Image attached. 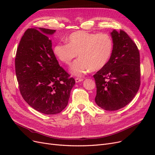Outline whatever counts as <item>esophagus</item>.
I'll return each instance as SVG.
<instances>
[{
  "label": "esophagus",
  "instance_id": "esophagus-1",
  "mask_svg": "<svg viewBox=\"0 0 155 155\" xmlns=\"http://www.w3.org/2000/svg\"><path fill=\"white\" fill-rule=\"evenodd\" d=\"M83 80V79H82V78H76V79H75V81H76V83H79V82H80V81H82Z\"/></svg>",
  "mask_w": 155,
  "mask_h": 155
}]
</instances>
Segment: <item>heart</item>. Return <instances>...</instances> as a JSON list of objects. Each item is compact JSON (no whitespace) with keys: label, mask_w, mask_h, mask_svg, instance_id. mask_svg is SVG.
I'll use <instances>...</instances> for the list:
<instances>
[{"label":"heart","mask_w":155,"mask_h":155,"mask_svg":"<svg viewBox=\"0 0 155 155\" xmlns=\"http://www.w3.org/2000/svg\"><path fill=\"white\" fill-rule=\"evenodd\" d=\"M67 42L68 44L56 45L54 53L66 64L71 63L79 54V58L70 68V72L76 76H81L90 70L96 71L104 67L113 49V41L106 33L75 31L68 37Z\"/></svg>","instance_id":"obj_1"}]
</instances>
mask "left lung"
I'll use <instances>...</instances> for the list:
<instances>
[{
  "label": "left lung",
  "mask_w": 155,
  "mask_h": 155,
  "mask_svg": "<svg viewBox=\"0 0 155 155\" xmlns=\"http://www.w3.org/2000/svg\"><path fill=\"white\" fill-rule=\"evenodd\" d=\"M110 35L113 41L110 58L93 76L96 85V104L106 110H116L129 104L139 90L140 53L124 31L114 30Z\"/></svg>",
  "instance_id": "left-lung-1"
}]
</instances>
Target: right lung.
<instances>
[{"label": "right lung", "instance_id": "obj_1", "mask_svg": "<svg viewBox=\"0 0 155 155\" xmlns=\"http://www.w3.org/2000/svg\"><path fill=\"white\" fill-rule=\"evenodd\" d=\"M55 30L28 29L22 37L15 60L20 92L30 106L45 114H55L67 107L73 78L59 66L48 35Z\"/></svg>", "mask_w": 155, "mask_h": 155}]
</instances>
